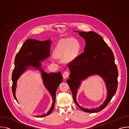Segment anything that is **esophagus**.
<instances>
[{"label":"esophagus","instance_id":"esophagus-1","mask_svg":"<svg viewBox=\"0 0 129 129\" xmlns=\"http://www.w3.org/2000/svg\"><path fill=\"white\" fill-rule=\"evenodd\" d=\"M69 75V72L68 71H64L63 72V78L64 79L67 78L68 77Z\"/></svg>","mask_w":129,"mask_h":129}]
</instances>
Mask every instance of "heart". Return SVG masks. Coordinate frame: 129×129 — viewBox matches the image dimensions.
<instances>
[{
	"instance_id": "b5f03b06",
	"label": "heart",
	"mask_w": 129,
	"mask_h": 129,
	"mask_svg": "<svg viewBox=\"0 0 129 129\" xmlns=\"http://www.w3.org/2000/svg\"><path fill=\"white\" fill-rule=\"evenodd\" d=\"M80 48V44L77 40L72 38L64 39L57 43L53 54L57 58L65 57L67 61H71L76 57Z\"/></svg>"
}]
</instances>
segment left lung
<instances>
[{
  "instance_id": "1",
  "label": "left lung",
  "mask_w": 129,
  "mask_h": 129,
  "mask_svg": "<svg viewBox=\"0 0 129 129\" xmlns=\"http://www.w3.org/2000/svg\"><path fill=\"white\" fill-rule=\"evenodd\" d=\"M85 39L84 51L68 65L70 75L67 80L76 105L83 111L94 113L104 109L115 94L117 88L118 70L114 61L113 53L102 37L94 31H79ZM99 74L105 82L107 97L105 103L99 108L85 109L80 106L76 100V95L81 81L88 76Z\"/></svg>"
}]
</instances>
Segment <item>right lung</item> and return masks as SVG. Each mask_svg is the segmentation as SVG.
<instances>
[{
  "instance_id": "add662e5",
  "label": "right lung",
  "mask_w": 129,
  "mask_h": 129,
  "mask_svg": "<svg viewBox=\"0 0 129 129\" xmlns=\"http://www.w3.org/2000/svg\"><path fill=\"white\" fill-rule=\"evenodd\" d=\"M49 40L40 41L36 39H29L25 41L15 57V67L12 73V92L15 99L16 82L20 75L25 71L27 66H33L41 72L45 87L51 94L53 102L52 106L46 114L40 115L39 117L49 115L54 107L56 90L60 84L63 81V77L60 72L56 73H46L41 68L40 61H43L50 56V43Z\"/></svg>"
}]
</instances>
